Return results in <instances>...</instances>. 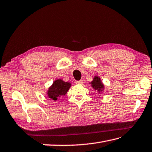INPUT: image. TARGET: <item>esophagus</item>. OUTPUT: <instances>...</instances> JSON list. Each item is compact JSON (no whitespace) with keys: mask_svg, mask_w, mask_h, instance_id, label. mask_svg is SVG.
Masks as SVG:
<instances>
[{"mask_svg":"<svg viewBox=\"0 0 152 152\" xmlns=\"http://www.w3.org/2000/svg\"><path fill=\"white\" fill-rule=\"evenodd\" d=\"M75 83H76V84H80V85H82V84H83V81L82 80H79V81H76Z\"/></svg>","mask_w":152,"mask_h":152,"instance_id":"esophagus-1","label":"esophagus"}]
</instances>
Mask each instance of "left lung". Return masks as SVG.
<instances>
[{"label":"left lung","mask_w":152,"mask_h":152,"mask_svg":"<svg viewBox=\"0 0 152 152\" xmlns=\"http://www.w3.org/2000/svg\"><path fill=\"white\" fill-rule=\"evenodd\" d=\"M91 86L95 91H97L98 93H100L104 89V85L102 83L100 78L98 76H95L93 80L91 82Z\"/></svg>","instance_id":"1"}]
</instances>
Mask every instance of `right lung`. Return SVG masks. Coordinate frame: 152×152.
Segmentation results:
<instances>
[{
    "label": "right lung",
    "instance_id": "obj_1",
    "mask_svg": "<svg viewBox=\"0 0 152 152\" xmlns=\"http://www.w3.org/2000/svg\"><path fill=\"white\" fill-rule=\"evenodd\" d=\"M71 86V83L65 82L61 79L55 80L52 86L49 87L47 92L48 96L53 100H57L58 98L64 96Z\"/></svg>",
    "mask_w": 152,
    "mask_h": 152
}]
</instances>
